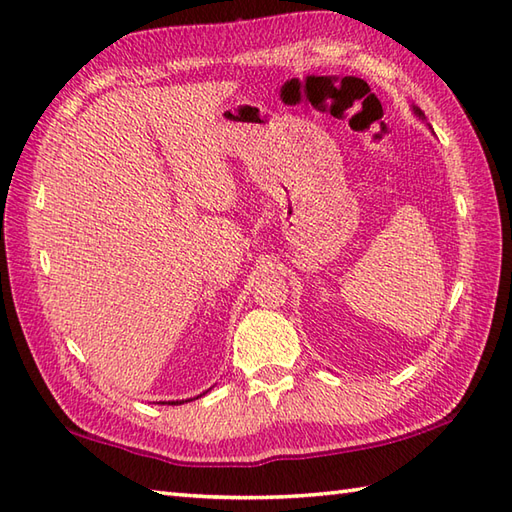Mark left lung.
Listing matches in <instances>:
<instances>
[{"label":"left lung","mask_w":512,"mask_h":512,"mask_svg":"<svg viewBox=\"0 0 512 512\" xmlns=\"http://www.w3.org/2000/svg\"><path fill=\"white\" fill-rule=\"evenodd\" d=\"M413 112H416V114H418V116H422V112H420V110H418V107H413Z\"/></svg>","instance_id":"left-lung-1"}]
</instances>
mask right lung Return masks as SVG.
<instances>
[{"mask_svg":"<svg viewBox=\"0 0 512 512\" xmlns=\"http://www.w3.org/2000/svg\"><path fill=\"white\" fill-rule=\"evenodd\" d=\"M171 405H178V402H171Z\"/></svg>","mask_w":512,"mask_h":512,"instance_id":"1","label":"right lung"}]
</instances>
